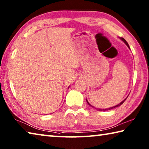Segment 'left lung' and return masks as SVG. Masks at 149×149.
Returning <instances> with one entry per match:
<instances>
[{"mask_svg":"<svg viewBox=\"0 0 149 149\" xmlns=\"http://www.w3.org/2000/svg\"><path fill=\"white\" fill-rule=\"evenodd\" d=\"M121 39H122V41H123V42H125V45H127V46L128 47V48H130V46H129V45H128V43H127V41H125V40L124 39H123V38H120ZM127 98H126V99H127ZM126 99H124V100H123V101L122 102H120V104H118V105H116V106H115V107H112V108H107V109H98V108H97V109L98 110H99V111H105V110H111V109H112V108H116V107H120V106L121 105V104H123V102H124L125 101V100H126ZM87 100V102L88 103V104H89V106H91V107H93V106H91V105L90 104H89V102H88V101H87V100Z\"/></svg>","mask_w":149,"mask_h":149,"instance_id":"obj_1","label":"left lung"}]
</instances>
